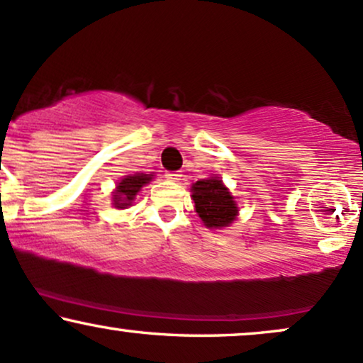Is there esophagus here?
Instances as JSON below:
<instances>
[{
  "instance_id": "34e87169",
  "label": "esophagus",
  "mask_w": 363,
  "mask_h": 363,
  "mask_svg": "<svg viewBox=\"0 0 363 363\" xmlns=\"http://www.w3.org/2000/svg\"><path fill=\"white\" fill-rule=\"evenodd\" d=\"M165 177H167V179H169V181L179 182V181H181L182 174H179V172H165Z\"/></svg>"
}]
</instances>
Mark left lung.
<instances>
[{"mask_svg":"<svg viewBox=\"0 0 363 363\" xmlns=\"http://www.w3.org/2000/svg\"><path fill=\"white\" fill-rule=\"evenodd\" d=\"M194 208L208 228H223L237 218V204L233 196L218 177L201 179L193 184Z\"/></svg>","mask_w":363,"mask_h":363,"instance_id":"1","label":"left lung"}]
</instances>
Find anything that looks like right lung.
<instances>
[{
    "label": "right lung",
    "instance_id": "obj_1",
    "mask_svg": "<svg viewBox=\"0 0 363 363\" xmlns=\"http://www.w3.org/2000/svg\"><path fill=\"white\" fill-rule=\"evenodd\" d=\"M152 181V174H133V176H126L121 179V182H118L116 193L113 194V201H115L116 208H125L132 204L135 196L142 186H145L147 182Z\"/></svg>",
    "mask_w": 363,
    "mask_h": 363
}]
</instances>
